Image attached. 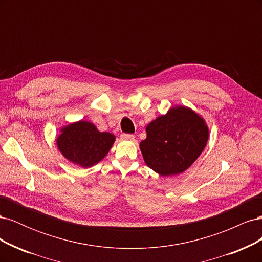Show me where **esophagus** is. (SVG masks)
<instances>
[{
	"label": "esophagus",
	"instance_id": "1",
	"mask_svg": "<svg viewBox=\"0 0 262 262\" xmlns=\"http://www.w3.org/2000/svg\"><path fill=\"white\" fill-rule=\"evenodd\" d=\"M121 138L123 140H128V141H133L134 140V137L132 136V134H126V133L121 134Z\"/></svg>",
	"mask_w": 262,
	"mask_h": 262
}]
</instances>
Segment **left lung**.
I'll use <instances>...</instances> for the list:
<instances>
[{
    "label": "left lung",
    "instance_id": "obj_1",
    "mask_svg": "<svg viewBox=\"0 0 262 262\" xmlns=\"http://www.w3.org/2000/svg\"><path fill=\"white\" fill-rule=\"evenodd\" d=\"M209 126L186 106L171 107L146 125V139L140 143L144 162L161 176L187 170L208 143Z\"/></svg>",
    "mask_w": 262,
    "mask_h": 262
}]
</instances>
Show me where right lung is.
I'll return each instance as SVG.
<instances>
[{"mask_svg":"<svg viewBox=\"0 0 262 262\" xmlns=\"http://www.w3.org/2000/svg\"><path fill=\"white\" fill-rule=\"evenodd\" d=\"M60 132L57 138L60 153L68 161L83 168L99 163L116 140L113 133L100 132L94 123L85 120L62 126Z\"/></svg>","mask_w":262,"mask_h":262,"instance_id":"obj_1","label":"right lung"}]
</instances>
